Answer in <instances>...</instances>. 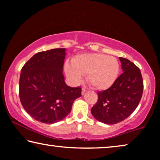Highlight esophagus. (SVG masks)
I'll return each mask as SVG.
<instances>
[{
	"instance_id": "34e87169",
	"label": "esophagus",
	"mask_w": 160,
	"mask_h": 160,
	"mask_svg": "<svg viewBox=\"0 0 160 160\" xmlns=\"http://www.w3.org/2000/svg\"><path fill=\"white\" fill-rule=\"evenodd\" d=\"M86 92V90L85 88H82V94L83 95V94H85V93Z\"/></svg>"
}]
</instances>
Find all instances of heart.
Listing matches in <instances>:
<instances>
[{
    "instance_id": "obj_1",
    "label": "heart",
    "mask_w": 160,
    "mask_h": 160,
    "mask_svg": "<svg viewBox=\"0 0 160 160\" xmlns=\"http://www.w3.org/2000/svg\"><path fill=\"white\" fill-rule=\"evenodd\" d=\"M65 72L72 83H78L82 75L97 90L109 88L116 80L119 64L116 58L103 53H84L72 60V65H65Z\"/></svg>"
}]
</instances>
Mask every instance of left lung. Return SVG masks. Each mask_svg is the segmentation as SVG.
I'll return each mask as SVG.
<instances>
[{"label":"left lung","mask_w":160,"mask_h":160,"mask_svg":"<svg viewBox=\"0 0 160 160\" xmlns=\"http://www.w3.org/2000/svg\"><path fill=\"white\" fill-rule=\"evenodd\" d=\"M122 74L108 90L98 92V101L91 109L97 121L116 124L125 120L138 106L143 82L140 69L125 58L119 57Z\"/></svg>","instance_id":"obj_1"}]
</instances>
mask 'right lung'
Segmentation results:
<instances>
[{
  "label": "right lung",
  "mask_w": 160,
  "mask_h": 160,
  "mask_svg": "<svg viewBox=\"0 0 160 160\" xmlns=\"http://www.w3.org/2000/svg\"><path fill=\"white\" fill-rule=\"evenodd\" d=\"M66 48L35 54L21 70L19 94L24 109L39 122L54 123L71 112L72 103L81 97V88L65 82L63 74Z\"/></svg>",
  "instance_id": "right-lung-1"
}]
</instances>
